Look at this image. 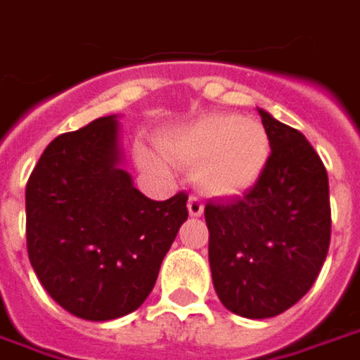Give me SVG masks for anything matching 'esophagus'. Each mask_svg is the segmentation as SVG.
<instances>
[{"label":"esophagus","mask_w":360,"mask_h":360,"mask_svg":"<svg viewBox=\"0 0 360 360\" xmlns=\"http://www.w3.org/2000/svg\"><path fill=\"white\" fill-rule=\"evenodd\" d=\"M188 212H190V216H194V218L202 216V212H204V204H202L198 196H190V198H188Z\"/></svg>","instance_id":"1"}]
</instances>
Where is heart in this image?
<instances>
[{"label":"heart","mask_w":360,"mask_h":360,"mask_svg":"<svg viewBox=\"0 0 360 360\" xmlns=\"http://www.w3.org/2000/svg\"><path fill=\"white\" fill-rule=\"evenodd\" d=\"M158 148L168 162L192 168L196 186L212 198H232L250 190L270 156L269 134L258 120L222 112L166 131ZM138 162L148 172H166V164L150 150H140Z\"/></svg>","instance_id":"1"}]
</instances>
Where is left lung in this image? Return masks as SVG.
<instances>
[{
	"label": "left lung",
	"mask_w": 360,
	"mask_h": 360,
	"mask_svg": "<svg viewBox=\"0 0 360 360\" xmlns=\"http://www.w3.org/2000/svg\"><path fill=\"white\" fill-rule=\"evenodd\" d=\"M269 134L264 174L244 196L208 202V262L220 302L244 319L276 316L304 297L330 242L325 166L295 128L258 108Z\"/></svg>",
	"instance_id": "obj_1"
}]
</instances>
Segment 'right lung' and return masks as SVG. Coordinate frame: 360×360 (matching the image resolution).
I'll list each match as a JSON object with an SVG mask.
<instances>
[{
	"label": "right lung",
	"mask_w": 360,
	"mask_h": 360,
	"mask_svg": "<svg viewBox=\"0 0 360 360\" xmlns=\"http://www.w3.org/2000/svg\"><path fill=\"white\" fill-rule=\"evenodd\" d=\"M120 116L58 136L25 186L27 255L48 295L84 321L140 309L186 222L188 196L156 202L124 170Z\"/></svg>",
	"instance_id": "add662e5"
}]
</instances>
